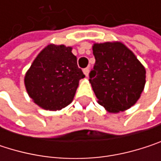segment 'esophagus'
<instances>
[{
	"mask_svg": "<svg viewBox=\"0 0 161 161\" xmlns=\"http://www.w3.org/2000/svg\"><path fill=\"white\" fill-rule=\"evenodd\" d=\"M88 72H89V69H88V68H85V69L83 70V73H84V75H85L86 76L88 75Z\"/></svg>",
	"mask_w": 161,
	"mask_h": 161,
	"instance_id": "obj_1",
	"label": "esophagus"
}]
</instances>
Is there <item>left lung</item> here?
Listing matches in <instances>:
<instances>
[{"label":"left lung","mask_w":161,"mask_h":161,"mask_svg":"<svg viewBox=\"0 0 161 161\" xmlns=\"http://www.w3.org/2000/svg\"><path fill=\"white\" fill-rule=\"evenodd\" d=\"M92 50L96 62L89 83L99 104L112 114L130 109L145 88L144 65L121 42L94 43Z\"/></svg>","instance_id":"obj_1"}]
</instances>
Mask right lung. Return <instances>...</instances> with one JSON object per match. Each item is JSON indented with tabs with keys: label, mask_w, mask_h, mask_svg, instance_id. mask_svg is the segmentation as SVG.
Here are the masks:
<instances>
[{
	"label": "right lung",
	"mask_w": 161,
	"mask_h": 161,
	"mask_svg": "<svg viewBox=\"0 0 161 161\" xmlns=\"http://www.w3.org/2000/svg\"><path fill=\"white\" fill-rule=\"evenodd\" d=\"M73 47L49 44L34 58L24 84L28 95L39 107L58 111L69 105L79 81L85 77Z\"/></svg>",
	"instance_id": "add662e5"
}]
</instances>
